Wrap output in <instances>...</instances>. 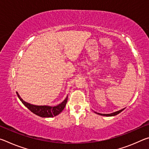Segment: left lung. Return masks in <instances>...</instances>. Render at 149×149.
<instances>
[{
    "label": "left lung",
    "mask_w": 149,
    "mask_h": 149,
    "mask_svg": "<svg viewBox=\"0 0 149 149\" xmlns=\"http://www.w3.org/2000/svg\"><path fill=\"white\" fill-rule=\"evenodd\" d=\"M124 110V108H123V109H122V110H119V111H117V112H113V113H111V114H100V113H97V112H95L96 114H99V115H101V116H116V115H117V114H120V113L121 112H122V111Z\"/></svg>",
    "instance_id": "left-lung-1"
}]
</instances>
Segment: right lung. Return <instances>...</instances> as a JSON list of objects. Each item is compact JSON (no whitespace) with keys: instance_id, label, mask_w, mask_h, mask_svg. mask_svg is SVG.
I'll return each instance as SVG.
<instances>
[{"instance_id":"right-lung-1","label":"right lung","mask_w":149,"mask_h":149,"mask_svg":"<svg viewBox=\"0 0 149 149\" xmlns=\"http://www.w3.org/2000/svg\"><path fill=\"white\" fill-rule=\"evenodd\" d=\"M16 94L17 95V97H18L19 99L22 101V102L23 103V104L26 106L31 112L42 118H52L58 115L65 108V104H66L68 101V97L67 96L64 101L62 103H60V104L56 106V107H50V106L46 105L37 106L29 104V103L24 101V100L20 97L18 93L16 92Z\"/></svg>"}]
</instances>
